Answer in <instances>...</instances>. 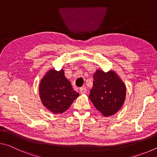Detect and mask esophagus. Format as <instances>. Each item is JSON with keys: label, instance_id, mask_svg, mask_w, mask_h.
<instances>
[{"label": "esophagus", "instance_id": "34e87169", "mask_svg": "<svg viewBox=\"0 0 157 157\" xmlns=\"http://www.w3.org/2000/svg\"><path fill=\"white\" fill-rule=\"evenodd\" d=\"M79 91H80V94H85V93L86 92V87H82V88L79 89Z\"/></svg>", "mask_w": 157, "mask_h": 157}]
</instances>
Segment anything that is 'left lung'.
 <instances>
[{
	"mask_svg": "<svg viewBox=\"0 0 157 157\" xmlns=\"http://www.w3.org/2000/svg\"><path fill=\"white\" fill-rule=\"evenodd\" d=\"M93 83L89 98L103 116H112L120 110L125 100L126 87L114 71H97Z\"/></svg>",
	"mask_w": 157,
	"mask_h": 157,
	"instance_id": "left-lung-1",
	"label": "left lung"
}]
</instances>
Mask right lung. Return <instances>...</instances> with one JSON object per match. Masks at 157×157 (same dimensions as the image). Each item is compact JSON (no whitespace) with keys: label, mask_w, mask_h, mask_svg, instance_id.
Listing matches in <instances>:
<instances>
[{"label":"right lung","mask_w":157,"mask_h":157,"mask_svg":"<svg viewBox=\"0 0 157 157\" xmlns=\"http://www.w3.org/2000/svg\"><path fill=\"white\" fill-rule=\"evenodd\" d=\"M39 94L43 105L53 113L64 112L79 95L65 78L62 69H52L46 73L39 85Z\"/></svg>","instance_id":"add662e5"}]
</instances>
